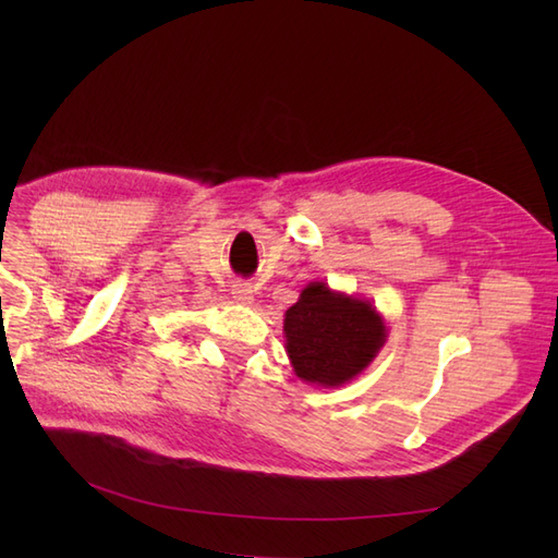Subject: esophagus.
I'll list each match as a JSON object with an SVG mask.
<instances>
[{"label":"esophagus","instance_id":"1","mask_svg":"<svg viewBox=\"0 0 558 558\" xmlns=\"http://www.w3.org/2000/svg\"><path fill=\"white\" fill-rule=\"evenodd\" d=\"M232 298L238 305H253V291L246 283H234L232 286Z\"/></svg>","mask_w":558,"mask_h":558}]
</instances>
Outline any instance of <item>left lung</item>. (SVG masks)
I'll use <instances>...</instances> for the list:
<instances>
[{
    "instance_id": "obj_1",
    "label": "left lung",
    "mask_w": 558,
    "mask_h": 558,
    "mask_svg": "<svg viewBox=\"0 0 558 558\" xmlns=\"http://www.w3.org/2000/svg\"><path fill=\"white\" fill-rule=\"evenodd\" d=\"M286 353L293 373L312 386L337 388L377 359L388 328L373 302L310 281L283 314Z\"/></svg>"
}]
</instances>
